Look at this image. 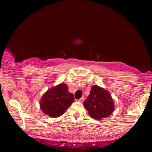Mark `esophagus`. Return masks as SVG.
Returning <instances> with one entry per match:
<instances>
[{
	"mask_svg": "<svg viewBox=\"0 0 152 152\" xmlns=\"http://www.w3.org/2000/svg\"><path fill=\"white\" fill-rule=\"evenodd\" d=\"M78 101H79V102H81V103H82V102H83L84 101V96H83V97H82L80 99H79L78 100Z\"/></svg>",
	"mask_w": 152,
	"mask_h": 152,
	"instance_id": "obj_1",
	"label": "esophagus"
}]
</instances>
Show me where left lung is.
I'll use <instances>...</instances> for the list:
<instances>
[{"instance_id":"left-lung-1","label":"left lung","mask_w":152,"mask_h":152,"mask_svg":"<svg viewBox=\"0 0 152 152\" xmlns=\"http://www.w3.org/2000/svg\"><path fill=\"white\" fill-rule=\"evenodd\" d=\"M84 106L89 115L97 120L109 117L114 111L113 101L109 92L97 85L91 87Z\"/></svg>"}]
</instances>
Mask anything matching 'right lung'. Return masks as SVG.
Segmentation results:
<instances>
[{
	"instance_id": "obj_1",
	"label": "right lung",
	"mask_w": 152,
	"mask_h": 152,
	"mask_svg": "<svg viewBox=\"0 0 152 152\" xmlns=\"http://www.w3.org/2000/svg\"><path fill=\"white\" fill-rule=\"evenodd\" d=\"M68 86L60 84L48 89L40 102V107L47 115L58 117L62 115L74 101V97L68 91Z\"/></svg>"
}]
</instances>
